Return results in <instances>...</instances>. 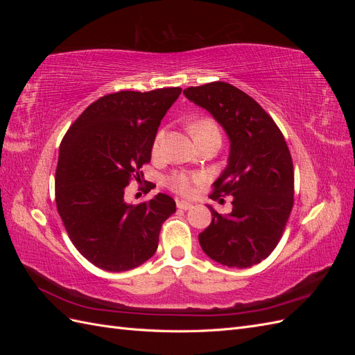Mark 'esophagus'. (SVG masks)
<instances>
[{
    "instance_id": "esophagus-1",
    "label": "esophagus",
    "mask_w": 355,
    "mask_h": 355,
    "mask_svg": "<svg viewBox=\"0 0 355 355\" xmlns=\"http://www.w3.org/2000/svg\"><path fill=\"white\" fill-rule=\"evenodd\" d=\"M176 206L180 210H189V209H192V206H194V204L189 202V201H185V200H178L176 201Z\"/></svg>"
}]
</instances>
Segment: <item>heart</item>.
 Wrapping results in <instances>:
<instances>
[{
	"label": "heart",
	"mask_w": 355,
	"mask_h": 355,
	"mask_svg": "<svg viewBox=\"0 0 355 355\" xmlns=\"http://www.w3.org/2000/svg\"><path fill=\"white\" fill-rule=\"evenodd\" d=\"M188 130L191 136L194 137V141L197 144L207 141L210 137H219L220 139V132L216 123L211 121L210 118H200V120L192 121L188 127ZM164 141H166V130H159L154 139L153 144V154L154 157L161 155L164 148ZM204 182V176L200 173H188V171H176V173L171 175L167 179V185L170 189H173L175 192L180 196H192L196 192V187L201 185Z\"/></svg>",
	"instance_id": "b5f03b06"
}]
</instances>
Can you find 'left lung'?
<instances>
[{
	"instance_id": "1",
	"label": "left lung",
	"mask_w": 355,
	"mask_h": 355,
	"mask_svg": "<svg viewBox=\"0 0 355 355\" xmlns=\"http://www.w3.org/2000/svg\"><path fill=\"white\" fill-rule=\"evenodd\" d=\"M184 94L209 111L230 139L228 166L210 197L231 196L232 211L220 214L209 206L213 219L198 235L201 249L220 265L253 266L275 249L293 207V163L284 136L259 103L228 83L188 87Z\"/></svg>"
}]
</instances>
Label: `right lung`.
<instances>
[{
  "mask_svg": "<svg viewBox=\"0 0 355 355\" xmlns=\"http://www.w3.org/2000/svg\"><path fill=\"white\" fill-rule=\"evenodd\" d=\"M182 89L118 92L93 102L69 127L59 148L56 204L77 250L93 265L123 272L142 265L158 247L161 225L175 200L157 194L128 204L124 191L151 161L161 120Z\"/></svg>",
  "mask_w": 355,
  "mask_h": 355,
  "instance_id": "right-lung-1",
  "label": "right lung"
}]
</instances>
